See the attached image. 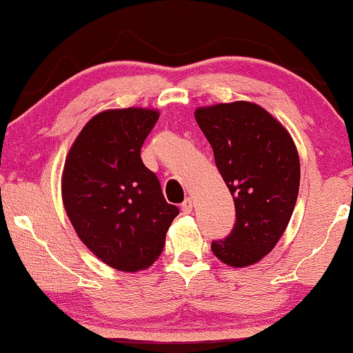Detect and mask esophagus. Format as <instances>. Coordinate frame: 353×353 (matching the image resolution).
<instances>
[{
	"instance_id": "1",
	"label": "esophagus",
	"mask_w": 353,
	"mask_h": 353,
	"mask_svg": "<svg viewBox=\"0 0 353 353\" xmlns=\"http://www.w3.org/2000/svg\"><path fill=\"white\" fill-rule=\"evenodd\" d=\"M181 208H182V212H183V214H190V212H192V208H193V203H192L190 198H187V200L183 201L182 205H181Z\"/></svg>"
}]
</instances>
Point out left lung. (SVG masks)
Instances as JSON below:
<instances>
[{"label":"left lung","instance_id":"1","mask_svg":"<svg viewBox=\"0 0 353 353\" xmlns=\"http://www.w3.org/2000/svg\"><path fill=\"white\" fill-rule=\"evenodd\" d=\"M195 120L211 143L236 211L232 233L211 250L233 269L257 264L276 246L294 211L301 181L296 143L254 102L196 107Z\"/></svg>","mask_w":353,"mask_h":353}]
</instances>
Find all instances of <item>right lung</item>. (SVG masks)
<instances>
[{"label":"right lung","mask_w":353,"mask_h":353,"mask_svg":"<svg viewBox=\"0 0 353 353\" xmlns=\"http://www.w3.org/2000/svg\"><path fill=\"white\" fill-rule=\"evenodd\" d=\"M158 117L157 108L143 107L97 113L79 131L63 165L62 201L78 238L120 272L148 269L179 214L141 160Z\"/></svg>","instance_id":"right-lung-1"}]
</instances>
